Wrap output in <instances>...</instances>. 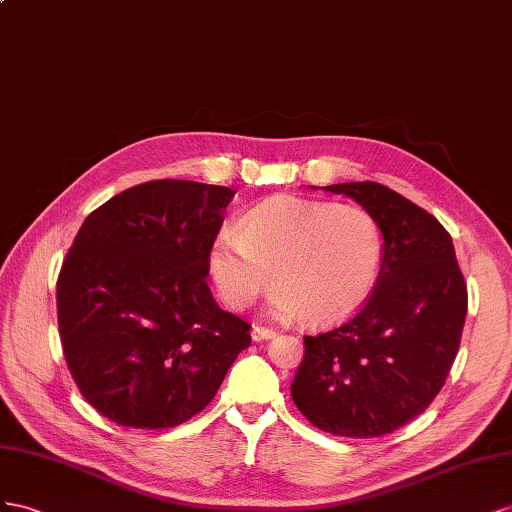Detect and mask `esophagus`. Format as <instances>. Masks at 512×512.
<instances>
[{
    "mask_svg": "<svg viewBox=\"0 0 512 512\" xmlns=\"http://www.w3.org/2000/svg\"><path fill=\"white\" fill-rule=\"evenodd\" d=\"M274 330L272 328H266V326H259V324H255L253 326V330H251V337H253V341H268V339H274Z\"/></svg>",
    "mask_w": 512,
    "mask_h": 512,
    "instance_id": "obj_1",
    "label": "esophagus"
}]
</instances>
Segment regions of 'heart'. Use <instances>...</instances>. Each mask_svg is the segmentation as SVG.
I'll return each mask as SVG.
<instances>
[{
    "instance_id": "1",
    "label": "heart",
    "mask_w": 512,
    "mask_h": 512,
    "mask_svg": "<svg viewBox=\"0 0 512 512\" xmlns=\"http://www.w3.org/2000/svg\"><path fill=\"white\" fill-rule=\"evenodd\" d=\"M384 259L377 218L352 203L279 195L212 240L208 270L218 294L242 311L276 283L270 313L311 324L354 315L373 294Z\"/></svg>"
}]
</instances>
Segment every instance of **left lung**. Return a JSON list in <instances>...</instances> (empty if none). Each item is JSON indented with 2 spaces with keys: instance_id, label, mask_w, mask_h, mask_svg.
Segmentation results:
<instances>
[{
  "instance_id": "obj_1",
  "label": "left lung",
  "mask_w": 512,
  "mask_h": 512,
  "mask_svg": "<svg viewBox=\"0 0 512 512\" xmlns=\"http://www.w3.org/2000/svg\"><path fill=\"white\" fill-rule=\"evenodd\" d=\"M324 191L377 218L384 259L354 319L304 337L291 397L321 431L379 437L425 412L442 390L461 343L467 287L450 233L416 203L375 182Z\"/></svg>"
}]
</instances>
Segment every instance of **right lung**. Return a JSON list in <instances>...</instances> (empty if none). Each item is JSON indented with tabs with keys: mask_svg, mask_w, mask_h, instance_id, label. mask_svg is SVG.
Listing matches in <instances>:
<instances>
[{
	"mask_svg": "<svg viewBox=\"0 0 512 512\" xmlns=\"http://www.w3.org/2000/svg\"><path fill=\"white\" fill-rule=\"evenodd\" d=\"M236 195L154 180L85 218L57 279V324L85 401L115 425L169 429L221 388L251 326L208 287V253Z\"/></svg>",
	"mask_w": 512,
	"mask_h": 512,
	"instance_id": "right-lung-1",
	"label": "right lung"
}]
</instances>
